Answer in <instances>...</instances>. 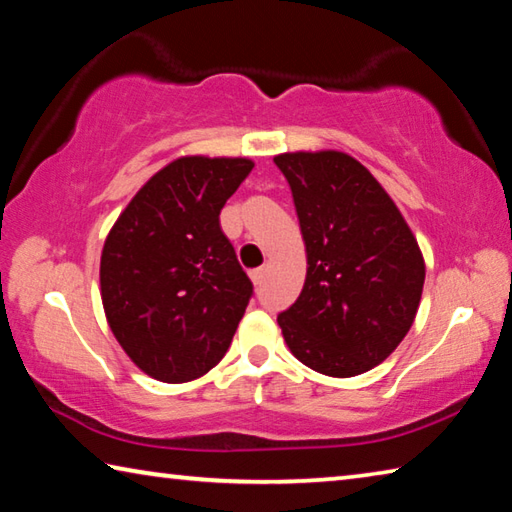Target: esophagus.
Returning <instances> with one entry per match:
<instances>
[{
    "instance_id": "esophagus-1",
    "label": "esophagus",
    "mask_w": 512,
    "mask_h": 512,
    "mask_svg": "<svg viewBox=\"0 0 512 512\" xmlns=\"http://www.w3.org/2000/svg\"><path fill=\"white\" fill-rule=\"evenodd\" d=\"M264 277H266V268H257V271L250 273V280H253L255 287H259V284L264 282Z\"/></svg>"
}]
</instances>
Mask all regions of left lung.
Segmentation results:
<instances>
[{"mask_svg":"<svg viewBox=\"0 0 512 512\" xmlns=\"http://www.w3.org/2000/svg\"><path fill=\"white\" fill-rule=\"evenodd\" d=\"M289 180L307 253L300 298L277 316L293 357L327 377H357L391 357L418 314L424 257L400 207L343 151H293Z\"/></svg>","mask_w":512,"mask_h":512,"instance_id":"1","label":"left lung"}]
</instances>
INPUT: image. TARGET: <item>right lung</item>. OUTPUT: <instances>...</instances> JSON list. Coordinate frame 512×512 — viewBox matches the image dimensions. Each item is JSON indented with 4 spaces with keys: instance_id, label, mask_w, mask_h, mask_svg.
Returning <instances> with one entry per match:
<instances>
[{
    "instance_id": "right-lung-1",
    "label": "right lung",
    "mask_w": 512,
    "mask_h": 512,
    "mask_svg": "<svg viewBox=\"0 0 512 512\" xmlns=\"http://www.w3.org/2000/svg\"><path fill=\"white\" fill-rule=\"evenodd\" d=\"M250 158L183 155L146 180L101 250L106 320L146 375L185 384L228 352L253 296L219 214Z\"/></svg>"
}]
</instances>
